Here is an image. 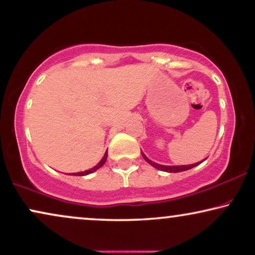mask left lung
Returning <instances> with one entry per match:
<instances>
[{
  "mask_svg": "<svg viewBox=\"0 0 255 255\" xmlns=\"http://www.w3.org/2000/svg\"><path fill=\"white\" fill-rule=\"evenodd\" d=\"M142 154V158H144L146 161H147L149 165L154 167L156 169H160V170H163V172H168V173H179V172H184V170H188L190 168H193V167L200 165L202 162H196V163H193V165H182V166H163V165H159V163L156 162H153L152 160H149L147 156H146L144 153H141Z\"/></svg>",
  "mask_w": 255,
  "mask_h": 255,
  "instance_id": "8db88e82",
  "label": "left lung"
}]
</instances>
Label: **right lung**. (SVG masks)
<instances>
[{
    "instance_id": "right-lung-1",
    "label": "right lung",
    "mask_w": 255,
    "mask_h": 255,
    "mask_svg": "<svg viewBox=\"0 0 255 255\" xmlns=\"http://www.w3.org/2000/svg\"><path fill=\"white\" fill-rule=\"evenodd\" d=\"M107 156H108V152H106V154H104V156L102 159H101V161L97 163V165L95 166V167H93V168H90V169H88V170H85V172H79V173H74V175H76V176H83V175H88V174H90V173H93V172H95V170H97L99 168H101V167H102L103 165H104V162L107 161ZM73 175V174H72Z\"/></svg>"
}]
</instances>
